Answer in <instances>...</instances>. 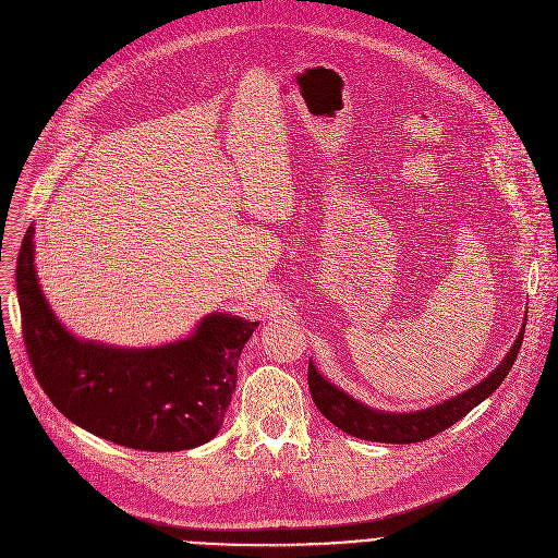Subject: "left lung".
<instances>
[{
	"label": "left lung",
	"instance_id": "left-lung-1",
	"mask_svg": "<svg viewBox=\"0 0 558 558\" xmlns=\"http://www.w3.org/2000/svg\"><path fill=\"white\" fill-rule=\"evenodd\" d=\"M523 333H525V323L512 349L508 351V355L486 379L450 397V400H444L441 404H435L430 409H422L415 413H384V411L364 407L362 402L353 400L351 395H347L342 388L327 381L320 375V371L313 366V362H308V390L317 411H320L333 426H338L347 435H353L366 441H381V444L424 441L450 428L461 417H465L476 404H482L486 397H490L501 386V381L506 379V375L510 373L519 355Z\"/></svg>",
	"mask_w": 558,
	"mask_h": 558
}]
</instances>
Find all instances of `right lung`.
I'll return each mask as SVG.
<instances>
[{
  "mask_svg": "<svg viewBox=\"0 0 558 558\" xmlns=\"http://www.w3.org/2000/svg\"><path fill=\"white\" fill-rule=\"evenodd\" d=\"M33 235L28 227L17 298L26 353L50 402L76 426L134 450L174 452L214 439L231 404L238 357L258 323L211 313L190 338L154 349L78 340L46 302Z\"/></svg>",
  "mask_w": 558,
  "mask_h": 558,
  "instance_id": "right-lung-1",
  "label": "right lung"
}]
</instances>
